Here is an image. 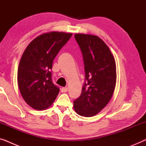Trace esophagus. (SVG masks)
<instances>
[{"label":"esophagus","instance_id":"obj_1","mask_svg":"<svg viewBox=\"0 0 146 146\" xmlns=\"http://www.w3.org/2000/svg\"><path fill=\"white\" fill-rule=\"evenodd\" d=\"M61 90H62V92H66L68 91V88L67 87L62 88Z\"/></svg>","mask_w":146,"mask_h":146}]
</instances>
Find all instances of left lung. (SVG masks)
Listing matches in <instances>:
<instances>
[{"label":"left lung","mask_w":146,"mask_h":146,"mask_svg":"<svg viewBox=\"0 0 146 146\" xmlns=\"http://www.w3.org/2000/svg\"><path fill=\"white\" fill-rule=\"evenodd\" d=\"M75 39L83 55L85 83L80 96L74 101L80 115H96L109 103L116 84V65L110 50L95 35L76 34Z\"/></svg>","instance_id":"left-lung-1"}]
</instances>
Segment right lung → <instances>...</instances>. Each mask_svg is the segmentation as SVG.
<instances>
[{"mask_svg":"<svg viewBox=\"0 0 146 146\" xmlns=\"http://www.w3.org/2000/svg\"><path fill=\"white\" fill-rule=\"evenodd\" d=\"M72 34L50 32L35 38L26 48L20 60L17 81L25 101L42 110L52 104L59 88L52 82L54 59Z\"/></svg>","mask_w":146,"mask_h":146,"instance_id":"obj_1","label":"right lung"}]
</instances>
